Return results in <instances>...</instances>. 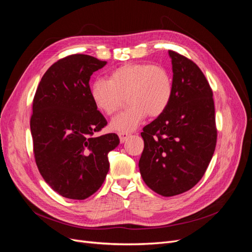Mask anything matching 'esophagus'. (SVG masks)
I'll use <instances>...</instances> for the list:
<instances>
[{
	"label": "esophagus",
	"instance_id": "34e87169",
	"mask_svg": "<svg viewBox=\"0 0 252 252\" xmlns=\"http://www.w3.org/2000/svg\"><path fill=\"white\" fill-rule=\"evenodd\" d=\"M119 138H120L121 143H124L125 141H127V140H128V138H129V133H126V132H120V133H119Z\"/></svg>",
	"mask_w": 252,
	"mask_h": 252
}]
</instances>
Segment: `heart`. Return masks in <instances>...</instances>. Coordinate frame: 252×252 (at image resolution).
Instances as JSON below:
<instances>
[{
  "label": "heart",
  "mask_w": 252,
  "mask_h": 252,
  "mask_svg": "<svg viewBox=\"0 0 252 252\" xmlns=\"http://www.w3.org/2000/svg\"><path fill=\"white\" fill-rule=\"evenodd\" d=\"M173 94L169 71L159 65L127 63L112 70L107 81L96 80L90 87V95L97 110L111 116L125 102L129 107L114 117L110 129L131 132L147 117L157 118L168 108Z\"/></svg>",
  "instance_id": "b5f03b06"
}]
</instances>
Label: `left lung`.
<instances>
[{"instance_id": "obj_1", "label": "left lung", "mask_w": 252, "mask_h": 252, "mask_svg": "<svg viewBox=\"0 0 252 252\" xmlns=\"http://www.w3.org/2000/svg\"><path fill=\"white\" fill-rule=\"evenodd\" d=\"M173 94L168 108L141 132L139 162L151 190L173 196L195 186L207 169L217 145L215 102L204 73L191 60L169 50Z\"/></svg>"}]
</instances>
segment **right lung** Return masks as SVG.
Listing matches in <instances>:
<instances>
[{
	"instance_id": "add662e5",
	"label": "right lung",
	"mask_w": 252,
	"mask_h": 252,
	"mask_svg": "<svg viewBox=\"0 0 252 252\" xmlns=\"http://www.w3.org/2000/svg\"><path fill=\"white\" fill-rule=\"evenodd\" d=\"M107 62L87 55L52 64L36 88L30 118L35 164L45 182L67 199L85 200L102 186L119 136H94L107 125L90 95L91 74Z\"/></svg>"
}]
</instances>
